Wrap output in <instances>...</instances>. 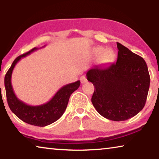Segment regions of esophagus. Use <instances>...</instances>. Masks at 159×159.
<instances>
[{
    "instance_id": "esophagus-1",
    "label": "esophagus",
    "mask_w": 159,
    "mask_h": 159,
    "mask_svg": "<svg viewBox=\"0 0 159 159\" xmlns=\"http://www.w3.org/2000/svg\"><path fill=\"white\" fill-rule=\"evenodd\" d=\"M80 81H81V83L83 84H85L86 82L87 81V79H86L85 76H81V78H80Z\"/></svg>"
}]
</instances>
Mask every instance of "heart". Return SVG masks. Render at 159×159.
<instances>
[{"instance_id":"b5f03b06","label":"heart","mask_w":159,"mask_h":159,"mask_svg":"<svg viewBox=\"0 0 159 159\" xmlns=\"http://www.w3.org/2000/svg\"><path fill=\"white\" fill-rule=\"evenodd\" d=\"M105 52V49L102 48H96L94 50V54L95 56L97 57H100L103 54V53ZM113 54L112 53L111 51H107L104 54V56H103V58L105 61H110L113 58Z\"/></svg>"}]
</instances>
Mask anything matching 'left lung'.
<instances>
[{"mask_svg": "<svg viewBox=\"0 0 159 159\" xmlns=\"http://www.w3.org/2000/svg\"><path fill=\"white\" fill-rule=\"evenodd\" d=\"M116 62L95 66L86 73L94 86L92 102L107 119L120 121L136 116L145 106L150 75L143 58L117 43Z\"/></svg>", "mask_w": 159, "mask_h": 159, "instance_id": "8db88e82", "label": "left lung"}]
</instances>
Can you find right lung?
Returning a JSON list of instances; mask_svg holds the SVG:
<instances>
[{"mask_svg": "<svg viewBox=\"0 0 159 159\" xmlns=\"http://www.w3.org/2000/svg\"><path fill=\"white\" fill-rule=\"evenodd\" d=\"M38 48H33L25 54L16 57L6 73L4 78L6 98L11 111L17 117L27 124L37 126H46L57 120L66 110L70 97L80 86L81 82L77 81L62 86L55 94L52 99L45 104L32 106L17 98L11 85V75L16 63L21 58L35 52Z\"/></svg>", "mask_w": 159, "mask_h": 159, "instance_id": "1", "label": "right lung"}]
</instances>
